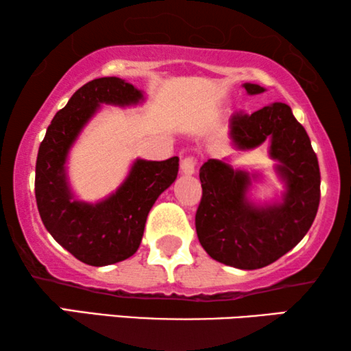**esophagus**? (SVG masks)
Here are the masks:
<instances>
[{
    "mask_svg": "<svg viewBox=\"0 0 351 351\" xmlns=\"http://www.w3.org/2000/svg\"><path fill=\"white\" fill-rule=\"evenodd\" d=\"M196 169V160L193 156H186L180 161V172L184 176H193Z\"/></svg>",
    "mask_w": 351,
    "mask_h": 351,
    "instance_id": "obj_1",
    "label": "esophagus"
}]
</instances>
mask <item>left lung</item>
<instances>
[{"instance_id": "left-lung-1", "label": "left lung", "mask_w": 351, "mask_h": 351, "mask_svg": "<svg viewBox=\"0 0 351 351\" xmlns=\"http://www.w3.org/2000/svg\"><path fill=\"white\" fill-rule=\"evenodd\" d=\"M247 94L258 84L244 83ZM270 141V156L285 182L281 203L257 206L247 198L256 174L233 169L228 162L208 160L199 169L203 186L195 225L204 251L225 265L256 270L273 263L300 243L319 206V166L305 128L289 105L275 102L252 114L230 118V142L246 152Z\"/></svg>"}]
</instances>
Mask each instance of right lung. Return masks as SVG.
Returning <instances> with one entry per match:
<instances>
[{
  "instance_id": "add662e5",
  "label": "right lung",
  "mask_w": 351,
  "mask_h": 351,
  "mask_svg": "<svg viewBox=\"0 0 351 351\" xmlns=\"http://www.w3.org/2000/svg\"><path fill=\"white\" fill-rule=\"evenodd\" d=\"M143 94L117 76L86 83L56 113L36 158L35 196L52 238L78 261L93 267L126 261L141 246L147 215L179 172V158L136 160L119 189L95 204L73 198L65 162L81 129L102 104L136 105Z\"/></svg>"
}]
</instances>
